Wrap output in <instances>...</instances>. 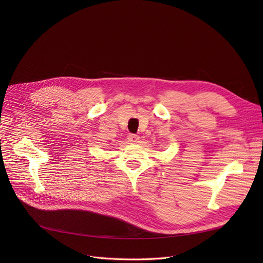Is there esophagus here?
Wrapping results in <instances>:
<instances>
[{"instance_id": "1", "label": "esophagus", "mask_w": 263, "mask_h": 263, "mask_svg": "<svg viewBox=\"0 0 263 263\" xmlns=\"http://www.w3.org/2000/svg\"><path fill=\"white\" fill-rule=\"evenodd\" d=\"M139 140V137L137 136V135H128V141L130 142V144H136V142H138Z\"/></svg>"}]
</instances>
